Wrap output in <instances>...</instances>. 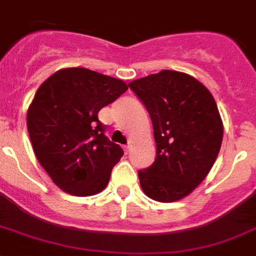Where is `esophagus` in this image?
I'll return each mask as SVG.
<instances>
[{
    "label": "esophagus",
    "instance_id": "1",
    "mask_svg": "<svg viewBox=\"0 0 256 256\" xmlns=\"http://www.w3.org/2000/svg\"><path fill=\"white\" fill-rule=\"evenodd\" d=\"M130 148H131V146H130V144H128V146H124V150H125V153H126V154H128V153L130 152Z\"/></svg>",
    "mask_w": 256,
    "mask_h": 256
}]
</instances>
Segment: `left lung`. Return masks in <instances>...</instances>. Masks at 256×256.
<instances>
[{
  "label": "left lung",
  "mask_w": 256,
  "mask_h": 256,
  "mask_svg": "<svg viewBox=\"0 0 256 256\" xmlns=\"http://www.w3.org/2000/svg\"><path fill=\"white\" fill-rule=\"evenodd\" d=\"M150 116L156 160L138 171L143 192L158 202L190 194L208 174L223 140L210 91L194 77L161 70L128 84Z\"/></svg>",
  "instance_id": "left-lung-1"
}]
</instances>
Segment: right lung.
I'll return each mask as SVG.
<instances>
[{"label": "right lung", "mask_w": 256, "mask_h": 256, "mask_svg": "<svg viewBox=\"0 0 256 256\" xmlns=\"http://www.w3.org/2000/svg\"><path fill=\"white\" fill-rule=\"evenodd\" d=\"M128 90L121 80L66 68L38 88L26 113L34 154L60 190L92 196L110 182L124 150L106 136L98 113Z\"/></svg>", "instance_id": "right-lung-1"}]
</instances>
